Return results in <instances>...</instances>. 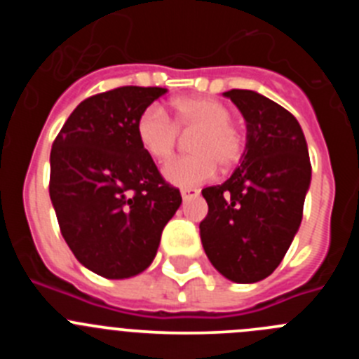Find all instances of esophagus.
Segmentation results:
<instances>
[{"label":"esophagus","mask_w":359,"mask_h":359,"mask_svg":"<svg viewBox=\"0 0 359 359\" xmlns=\"http://www.w3.org/2000/svg\"><path fill=\"white\" fill-rule=\"evenodd\" d=\"M182 196L183 199L196 198V196H199V190L194 189V187H185V189H182Z\"/></svg>","instance_id":"obj_1"}]
</instances>
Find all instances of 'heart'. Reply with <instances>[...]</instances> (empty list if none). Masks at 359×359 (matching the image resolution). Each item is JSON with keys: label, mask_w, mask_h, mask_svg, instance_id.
I'll use <instances>...</instances> for the list:
<instances>
[{"label": "heart", "mask_w": 359, "mask_h": 359, "mask_svg": "<svg viewBox=\"0 0 359 359\" xmlns=\"http://www.w3.org/2000/svg\"><path fill=\"white\" fill-rule=\"evenodd\" d=\"M172 118L158 104H152L136 120V138L140 147L156 163H165L180 144V131L192 133L189 149L192 154L176 158L163 174L177 187H194L207 182L217 170L233 169L244 156L246 140L231 123V111L223 102L208 97L176 98L170 104Z\"/></svg>", "instance_id": "b5f03b06"}]
</instances>
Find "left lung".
<instances>
[{
    "label": "left lung",
    "instance_id": "1",
    "mask_svg": "<svg viewBox=\"0 0 359 359\" xmlns=\"http://www.w3.org/2000/svg\"><path fill=\"white\" fill-rule=\"evenodd\" d=\"M224 97L246 120V151L226 182L201 190L208 214L199 233L219 273L252 284L273 273L300 226L311 161L290 111L250 90Z\"/></svg>",
    "mask_w": 359,
    "mask_h": 359
}]
</instances>
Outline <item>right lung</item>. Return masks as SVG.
<instances>
[{"label": "right lung", "instance_id": "obj_1", "mask_svg": "<svg viewBox=\"0 0 359 359\" xmlns=\"http://www.w3.org/2000/svg\"><path fill=\"white\" fill-rule=\"evenodd\" d=\"M165 88L122 86L86 98L50 152V199L77 261L106 278L142 273L182 205L136 138V120Z\"/></svg>", "mask_w": 359, "mask_h": 359}]
</instances>
